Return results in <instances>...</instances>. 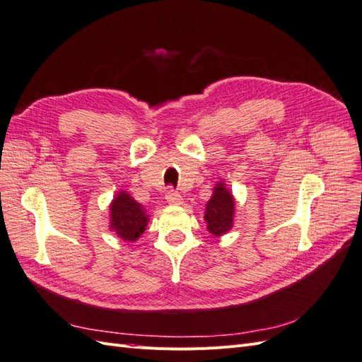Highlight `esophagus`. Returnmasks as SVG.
<instances>
[{
    "label": "esophagus",
    "mask_w": 362,
    "mask_h": 362,
    "mask_svg": "<svg viewBox=\"0 0 362 362\" xmlns=\"http://www.w3.org/2000/svg\"><path fill=\"white\" fill-rule=\"evenodd\" d=\"M166 201L170 205H181L182 204V196L178 192H175L173 189H170V190L166 192Z\"/></svg>",
    "instance_id": "1"
}]
</instances>
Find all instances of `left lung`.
I'll use <instances>...</instances> for the list:
<instances>
[{"mask_svg": "<svg viewBox=\"0 0 362 362\" xmlns=\"http://www.w3.org/2000/svg\"><path fill=\"white\" fill-rule=\"evenodd\" d=\"M234 196L226 189L225 182L216 184L211 199L205 205L206 229L213 235L221 237L233 228L234 222Z\"/></svg>", "mask_w": 362, "mask_h": 362, "instance_id": "obj_1", "label": "left lung"}]
</instances>
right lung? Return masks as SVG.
I'll return each mask as SVG.
<instances>
[{"instance_id":"right-lung-1","label":"right lung","mask_w":362,"mask_h":362,"mask_svg":"<svg viewBox=\"0 0 362 362\" xmlns=\"http://www.w3.org/2000/svg\"><path fill=\"white\" fill-rule=\"evenodd\" d=\"M149 217L127 192H119L110 204V229L125 242H136L145 233Z\"/></svg>"}]
</instances>
